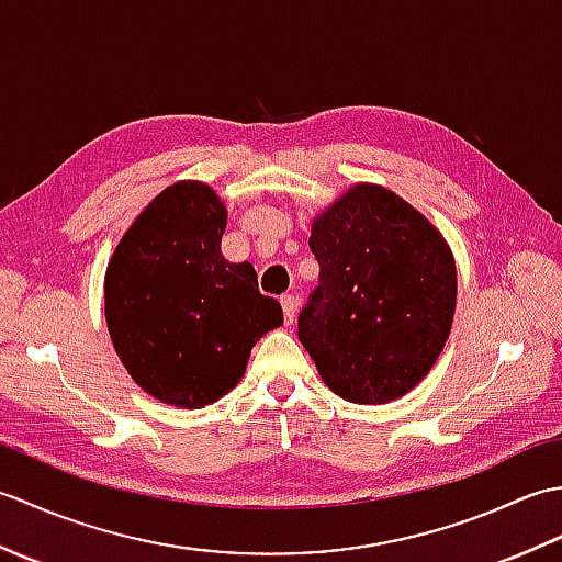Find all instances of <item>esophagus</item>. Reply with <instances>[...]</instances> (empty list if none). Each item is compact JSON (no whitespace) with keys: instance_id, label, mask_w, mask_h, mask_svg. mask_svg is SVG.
Instances as JSON below:
<instances>
[{"instance_id":"obj_1","label":"esophagus","mask_w":562,"mask_h":562,"mask_svg":"<svg viewBox=\"0 0 562 562\" xmlns=\"http://www.w3.org/2000/svg\"><path fill=\"white\" fill-rule=\"evenodd\" d=\"M282 312H284V324H294L296 318V296L294 294H282L280 296Z\"/></svg>"}]
</instances>
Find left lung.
I'll return each instance as SVG.
<instances>
[{"instance_id": "obj_1", "label": "left lung", "mask_w": 562, "mask_h": 562, "mask_svg": "<svg viewBox=\"0 0 562 562\" xmlns=\"http://www.w3.org/2000/svg\"><path fill=\"white\" fill-rule=\"evenodd\" d=\"M318 288L300 342L340 398L381 405L405 396L445 350L457 312V262L408 200L355 183L312 222Z\"/></svg>"}]
</instances>
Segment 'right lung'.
Masks as SVG:
<instances>
[{
	"mask_svg": "<svg viewBox=\"0 0 562 562\" xmlns=\"http://www.w3.org/2000/svg\"><path fill=\"white\" fill-rule=\"evenodd\" d=\"M226 205L178 181L142 210L105 268L111 342L135 384L176 408H205L241 381L250 348L282 326L250 262L222 256Z\"/></svg>",
	"mask_w": 562,
	"mask_h": 562,
	"instance_id": "1",
	"label": "right lung"
}]
</instances>
